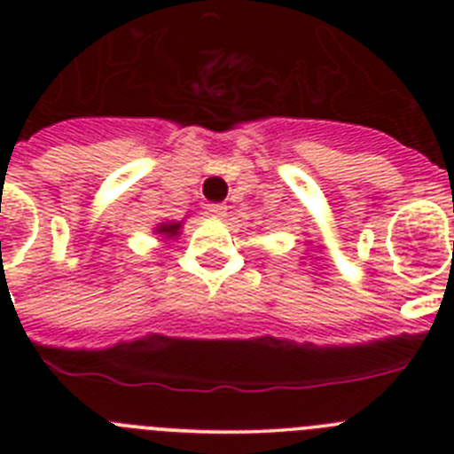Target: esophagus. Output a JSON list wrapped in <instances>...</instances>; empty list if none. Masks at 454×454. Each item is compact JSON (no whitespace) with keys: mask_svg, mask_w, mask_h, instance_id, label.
Wrapping results in <instances>:
<instances>
[{"mask_svg":"<svg viewBox=\"0 0 454 454\" xmlns=\"http://www.w3.org/2000/svg\"><path fill=\"white\" fill-rule=\"evenodd\" d=\"M208 214L214 218H224L227 215V204H208Z\"/></svg>","mask_w":454,"mask_h":454,"instance_id":"34e87169","label":"esophagus"}]
</instances>
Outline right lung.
I'll use <instances>...</instances> for the list:
<instances>
[{
  "mask_svg": "<svg viewBox=\"0 0 454 454\" xmlns=\"http://www.w3.org/2000/svg\"><path fill=\"white\" fill-rule=\"evenodd\" d=\"M179 230H182V223H161L154 231L163 239H175V236H179Z\"/></svg>",
  "mask_w": 454,
  "mask_h": 454,
  "instance_id": "add662e5",
  "label": "right lung"
}]
</instances>
